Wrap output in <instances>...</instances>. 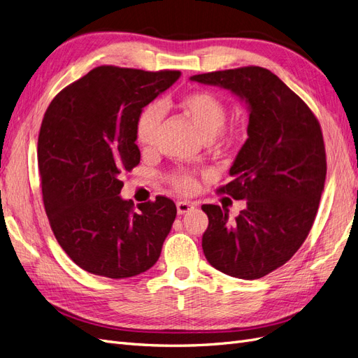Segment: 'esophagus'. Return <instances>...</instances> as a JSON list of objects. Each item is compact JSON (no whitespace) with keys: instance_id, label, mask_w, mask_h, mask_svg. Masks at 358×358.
I'll use <instances>...</instances> for the list:
<instances>
[{"instance_id":"obj_1","label":"esophagus","mask_w":358,"mask_h":358,"mask_svg":"<svg viewBox=\"0 0 358 358\" xmlns=\"http://www.w3.org/2000/svg\"><path fill=\"white\" fill-rule=\"evenodd\" d=\"M176 209H178L179 215H183V213L192 210L194 206H192V203H188V201H178L176 203Z\"/></svg>"}]
</instances>
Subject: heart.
I'll use <instances>...</instances> for the list:
<instances>
[{"label":"heart","instance_id":"heart-1","mask_svg":"<svg viewBox=\"0 0 358 358\" xmlns=\"http://www.w3.org/2000/svg\"><path fill=\"white\" fill-rule=\"evenodd\" d=\"M180 113L189 119L203 138L220 150H234L246 138V127L242 121L227 122V104L220 95L206 90H196L179 95L173 103ZM161 121V110L157 104L143 107L134 124V137L142 149H152L157 142V131ZM169 185L180 194H192L199 187L194 171L178 169L167 175Z\"/></svg>","mask_w":358,"mask_h":358}]
</instances>
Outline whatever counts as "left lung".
<instances>
[{
    "label": "left lung",
    "instance_id": "left-lung-1",
    "mask_svg": "<svg viewBox=\"0 0 358 358\" xmlns=\"http://www.w3.org/2000/svg\"><path fill=\"white\" fill-rule=\"evenodd\" d=\"M218 85L249 104L248 140L216 188L246 208L230 221L220 206L203 204L209 218L201 246L212 267L241 279H258L284 266L306 241L327 173L317 116L276 74L248 66L192 76Z\"/></svg>",
    "mask_w": 358,
    "mask_h": 358
}]
</instances>
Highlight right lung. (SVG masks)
<instances>
[{
	"label": "right lung",
	"mask_w": 358,
	"mask_h": 358,
	"mask_svg": "<svg viewBox=\"0 0 358 358\" xmlns=\"http://www.w3.org/2000/svg\"><path fill=\"white\" fill-rule=\"evenodd\" d=\"M179 76L95 67L59 91L43 116L37 145L43 204L59 246L86 272L131 278L159 258L176 204L158 196L134 208L119 192L122 173L140 162L138 113Z\"/></svg>",
	"instance_id": "obj_1"
}]
</instances>
